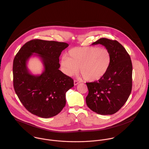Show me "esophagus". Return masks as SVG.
Wrapping results in <instances>:
<instances>
[{"mask_svg": "<svg viewBox=\"0 0 149 149\" xmlns=\"http://www.w3.org/2000/svg\"><path fill=\"white\" fill-rule=\"evenodd\" d=\"M80 82V81H79V80H74V84L75 86H76V85H77L78 84H79Z\"/></svg>", "mask_w": 149, "mask_h": 149, "instance_id": "esophagus-1", "label": "esophagus"}]
</instances>
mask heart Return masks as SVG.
<instances>
[{
  "label": "heart",
  "instance_id": "heart-1",
  "mask_svg": "<svg viewBox=\"0 0 149 149\" xmlns=\"http://www.w3.org/2000/svg\"><path fill=\"white\" fill-rule=\"evenodd\" d=\"M61 61V65L68 75L80 71L83 78L89 81L101 79L107 73L112 62L109 50L99 46L75 47L70 49Z\"/></svg>",
  "mask_w": 149,
  "mask_h": 149
}]
</instances>
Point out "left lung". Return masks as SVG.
<instances>
[{"label": "left lung", "instance_id": "left-lung-1", "mask_svg": "<svg viewBox=\"0 0 149 149\" xmlns=\"http://www.w3.org/2000/svg\"><path fill=\"white\" fill-rule=\"evenodd\" d=\"M101 44L112 55L111 66L100 80L86 83L88 107L97 114L113 115L126 103L132 88V63L125 49L116 40L102 38L92 44Z\"/></svg>", "mask_w": 149, "mask_h": 149}]
</instances>
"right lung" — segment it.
<instances>
[{"label":"right lung","mask_w":149,"mask_h":149,"mask_svg":"<svg viewBox=\"0 0 149 149\" xmlns=\"http://www.w3.org/2000/svg\"><path fill=\"white\" fill-rule=\"evenodd\" d=\"M68 46L65 42L36 39L25 43L16 54L13 63V87L20 101L31 113L47 118L65 107L66 93L74 86V80L59 70V57ZM32 55L42 61L45 70L41 75L32 74L27 68Z\"/></svg>","instance_id":"1"}]
</instances>
